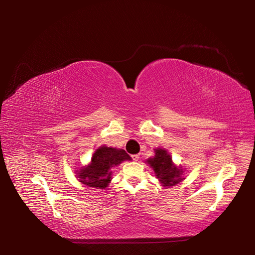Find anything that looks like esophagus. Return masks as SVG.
<instances>
[{
	"instance_id": "esophagus-1",
	"label": "esophagus",
	"mask_w": 255,
	"mask_h": 255,
	"mask_svg": "<svg viewBox=\"0 0 255 255\" xmlns=\"http://www.w3.org/2000/svg\"><path fill=\"white\" fill-rule=\"evenodd\" d=\"M131 157H132L133 161H138V159L140 158L139 157V154H133V155H131Z\"/></svg>"
}]
</instances>
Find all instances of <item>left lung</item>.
<instances>
[{"label": "left lung", "mask_w": 255, "mask_h": 255, "mask_svg": "<svg viewBox=\"0 0 255 255\" xmlns=\"http://www.w3.org/2000/svg\"><path fill=\"white\" fill-rule=\"evenodd\" d=\"M153 157L146 159V163L154 170L155 176L163 187H173L183 180V170L172 162L171 155L164 148L154 149Z\"/></svg>", "instance_id": "8db88e82"}]
</instances>
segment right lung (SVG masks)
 <instances>
[{
    "instance_id": "1",
    "label": "right lung",
    "mask_w": 255,
    "mask_h": 255,
    "mask_svg": "<svg viewBox=\"0 0 255 255\" xmlns=\"http://www.w3.org/2000/svg\"><path fill=\"white\" fill-rule=\"evenodd\" d=\"M130 161L131 157L124 149L108 147L103 145L96 149L89 165L77 171V178L88 187L106 189L111 181L112 167L119 165L124 161Z\"/></svg>"
}]
</instances>
